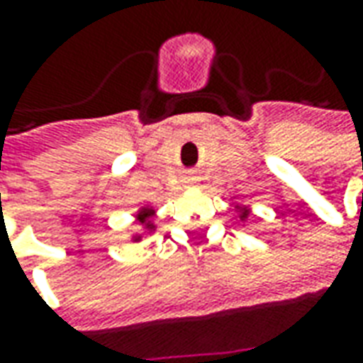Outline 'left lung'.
Wrapping results in <instances>:
<instances>
[{
	"label": "left lung",
	"mask_w": 363,
	"mask_h": 363,
	"mask_svg": "<svg viewBox=\"0 0 363 363\" xmlns=\"http://www.w3.org/2000/svg\"><path fill=\"white\" fill-rule=\"evenodd\" d=\"M235 208H238V212H240V220H245V218L250 216L247 208H242V206H235Z\"/></svg>",
	"instance_id": "1"
}]
</instances>
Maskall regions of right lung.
<instances>
[{
	"instance_id": "add662e5",
	"label": "right lung",
	"mask_w": 363,
	"mask_h": 363,
	"mask_svg": "<svg viewBox=\"0 0 363 363\" xmlns=\"http://www.w3.org/2000/svg\"><path fill=\"white\" fill-rule=\"evenodd\" d=\"M153 214H155V210H153V208H149V206L141 208V210H139V214H138L139 222L145 225L147 232H153V230H155V224L151 222V216H153ZM133 240L138 242V240H141V235H133Z\"/></svg>"
}]
</instances>
